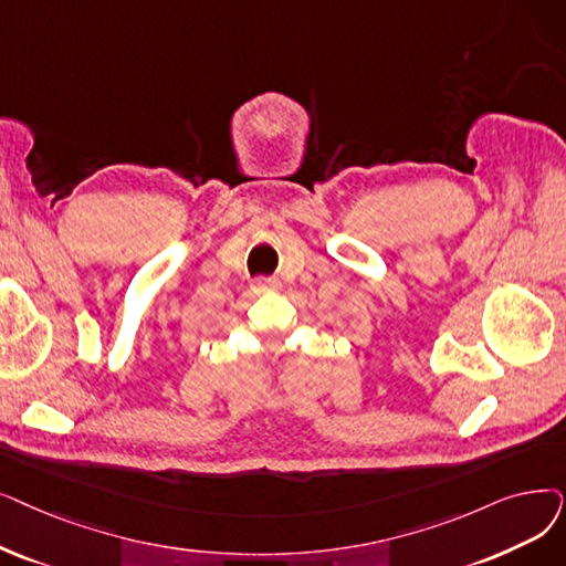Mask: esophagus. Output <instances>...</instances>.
I'll return each instance as SVG.
<instances>
[{
	"mask_svg": "<svg viewBox=\"0 0 566 566\" xmlns=\"http://www.w3.org/2000/svg\"><path fill=\"white\" fill-rule=\"evenodd\" d=\"M254 289H256L259 293L277 291V289H280V282H277V280H256V282H254Z\"/></svg>",
	"mask_w": 566,
	"mask_h": 566,
	"instance_id": "1",
	"label": "esophagus"
}]
</instances>
